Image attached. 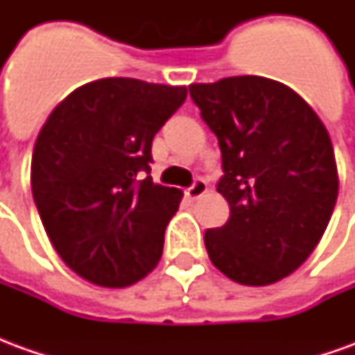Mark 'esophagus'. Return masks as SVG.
<instances>
[{"label": "esophagus", "instance_id": "obj_1", "mask_svg": "<svg viewBox=\"0 0 355 355\" xmlns=\"http://www.w3.org/2000/svg\"><path fill=\"white\" fill-rule=\"evenodd\" d=\"M207 192V182L203 180V178H196L192 182L190 188H186V196L190 198V200H198L200 196Z\"/></svg>", "mask_w": 355, "mask_h": 355}]
</instances>
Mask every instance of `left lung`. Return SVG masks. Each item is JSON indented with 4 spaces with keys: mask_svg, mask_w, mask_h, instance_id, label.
<instances>
[{
    "mask_svg": "<svg viewBox=\"0 0 355 355\" xmlns=\"http://www.w3.org/2000/svg\"><path fill=\"white\" fill-rule=\"evenodd\" d=\"M190 96L223 154L216 190L230 218L205 232L211 262L241 285L293 274L320 243L338 196L333 144L304 98L279 81L236 76Z\"/></svg>",
    "mask_w": 355,
    "mask_h": 355,
    "instance_id": "1",
    "label": "left lung"
}]
</instances>
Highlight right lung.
Wrapping results in <instances>:
<instances>
[{"label":"right lung","mask_w":355,"mask_h":355,"mask_svg":"<svg viewBox=\"0 0 355 355\" xmlns=\"http://www.w3.org/2000/svg\"><path fill=\"white\" fill-rule=\"evenodd\" d=\"M186 87L132 78L81 85L51 112L32 154V193L60 259L101 287L152 272L182 192L154 184L152 140Z\"/></svg>","instance_id":"add662e5"}]
</instances>
